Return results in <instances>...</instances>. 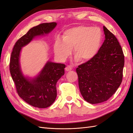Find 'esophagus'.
I'll return each mask as SVG.
<instances>
[{
	"mask_svg": "<svg viewBox=\"0 0 133 133\" xmlns=\"http://www.w3.org/2000/svg\"><path fill=\"white\" fill-rule=\"evenodd\" d=\"M72 69V67L70 66V65H68L66 68H65V70L66 71H70Z\"/></svg>",
	"mask_w": 133,
	"mask_h": 133,
	"instance_id": "34e87169",
	"label": "esophagus"
}]
</instances>
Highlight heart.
<instances>
[{
    "instance_id": "obj_1",
    "label": "heart",
    "mask_w": 133,
    "mask_h": 133,
    "mask_svg": "<svg viewBox=\"0 0 133 133\" xmlns=\"http://www.w3.org/2000/svg\"><path fill=\"white\" fill-rule=\"evenodd\" d=\"M102 37V30L98 27L81 25L71 28L64 31L63 39H55L54 53L58 59L64 60L74 47L75 57L81 62H88L98 53Z\"/></svg>"
}]
</instances>
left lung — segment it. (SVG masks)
<instances>
[{
	"label": "left lung",
	"mask_w": 133,
	"mask_h": 133,
	"mask_svg": "<svg viewBox=\"0 0 133 133\" xmlns=\"http://www.w3.org/2000/svg\"><path fill=\"white\" fill-rule=\"evenodd\" d=\"M105 40L95 57L78 66L79 89L88 103L107 101L121 84L124 55L117 38L104 26Z\"/></svg>",
	"instance_id": "8db88e82"
}]
</instances>
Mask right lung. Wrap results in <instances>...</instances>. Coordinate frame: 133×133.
<instances>
[{
  "mask_svg": "<svg viewBox=\"0 0 133 133\" xmlns=\"http://www.w3.org/2000/svg\"><path fill=\"white\" fill-rule=\"evenodd\" d=\"M57 25L55 22L45 23L34 26L15 43L11 52L9 70L19 96L29 105L39 108L49 107L57 97V83L64 74V64L48 62L37 78L29 80L22 75L19 65L22 48L35 36L48 34Z\"/></svg>",
  "mask_w": 133,
  "mask_h": 133,
  "instance_id": "add662e5",
  "label": "right lung"
}]
</instances>
